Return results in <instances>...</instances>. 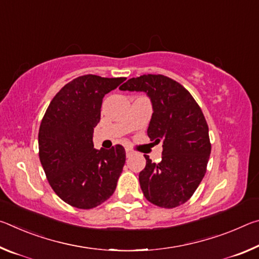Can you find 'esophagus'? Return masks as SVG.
<instances>
[{"instance_id": "34e87169", "label": "esophagus", "mask_w": 259, "mask_h": 259, "mask_svg": "<svg viewBox=\"0 0 259 259\" xmlns=\"http://www.w3.org/2000/svg\"><path fill=\"white\" fill-rule=\"evenodd\" d=\"M125 155H126V157H130L131 155H134V151H131L130 148L125 147Z\"/></svg>"}]
</instances>
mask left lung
<instances>
[{
	"instance_id": "obj_1",
	"label": "left lung",
	"mask_w": 259,
	"mask_h": 259,
	"mask_svg": "<svg viewBox=\"0 0 259 259\" xmlns=\"http://www.w3.org/2000/svg\"><path fill=\"white\" fill-rule=\"evenodd\" d=\"M120 90L140 91L150 98L147 135L163 147L159 163L145 155L146 165L139 172L144 196L161 208L185 203L203 179L211 152L202 111L185 88L164 75L133 77Z\"/></svg>"
}]
</instances>
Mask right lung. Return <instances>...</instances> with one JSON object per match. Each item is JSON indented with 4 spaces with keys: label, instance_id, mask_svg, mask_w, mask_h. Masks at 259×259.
Masks as SVG:
<instances>
[{
    "label": "right lung",
    "instance_id": "right-lung-1",
    "mask_svg": "<svg viewBox=\"0 0 259 259\" xmlns=\"http://www.w3.org/2000/svg\"><path fill=\"white\" fill-rule=\"evenodd\" d=\"M124 77L83 75L67 83L48 107L38 131V155L52 190L78 209L102 204L116 188L125 163L123 146L94 147L103 98Z\"/></svg>",
    "mask_w": 259,
    "mask_h": 259
}]
</instances>
